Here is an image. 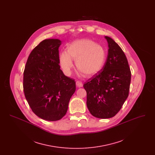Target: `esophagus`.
Wrapping results in <instances>:
<instances>
[{
	"label": "esophagus",
	"mask_w": 155,
	"mask_h": 155,
	"mask_svg": "<svg viewBox=\"0 0 155 155\" xmlns=\"http://www.w3.org/2000/svg\"><path fill=\"white\" fill-rule=\"evenodd\" d=\"M76 85L78 88H81V87H82L83 84H82V82H81V81H76Z\"/></svg>",
	"instance_id": "34e87169"
}]
</instances>
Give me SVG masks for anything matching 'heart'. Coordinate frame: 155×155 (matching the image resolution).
<instances>
[{
    "instance_id": "heart-1",
    "label": "heart",
    "mask_w": 155,
    "mask_h": 155,
    "mask_svg": "<svg viewBox=\"0 0 155 155\" xmlns=\"http://www.w3.org/2000/svg\"><path fill=\"white\" fill-rule=\"evenodd\" d=\"M107 53L101 45L88 39L76 40L68 45L67 52L60 53L59 64L63 73L70 75L75 60L77 70L86 77H91L101 71L105 64Z\"/></svg>"
}]
</instances>
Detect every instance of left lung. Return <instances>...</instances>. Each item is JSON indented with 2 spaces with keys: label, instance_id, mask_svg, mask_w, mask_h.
Instances as JSON below:
<instances>
[{
  "label": "left lung",
  "instance_id": "obj_1",
  "mask_svg": "<svg viewBox=\"0 0 155 155\" xmlns=\"http://www.w3.org/2000/svg\"><path fill=\"white\" fill-rule=\"evenodd\" d=\"M108 54L102 70L84 84L89 112L99 118L114 117L128 97L131 73L125 54L112 38L106 36Z\"/></svg>",
  "mask_w": 155,
  "mask_h": 155
}]
</instances>
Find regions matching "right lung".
Here are the masks:
<instances>
[{
    "label": "right lung",
    "mask_w": 155,
    "mask_h": 155,
    "mask_svg": "<svg viewBox=\"0 0 155 155\" xmlns=\"http://www.w3.org/2000/svg\"><path fill=\"white\" fill-rule=\"evenodd\" d=\"M58 39L42 41L31 52L23 77L25 98L32 111L43 120L54 121L66 114L75 81L60 69Z\"/></svg>",
    "instance_id": "add662e5"
}]
</instances>
